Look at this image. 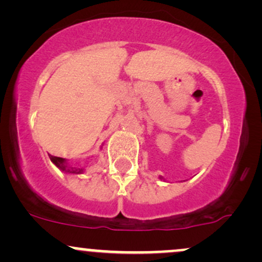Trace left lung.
Masks as SVG:
<instances>
[{
    "instance_id": "8db88e82",
    "label": "left lung",
    "mask_w": 262,
    "mask_h": 262,
    "mask_svg": "<svg viewBox=\"0 0 262 262\" xmlns=\"http://www.w3.org/2000/svg\"><path fill=\"white\" fill-rule=\"evenodd\" d=\"M160 179H162V177H160Z\"/></svg>"
}]
</instances>
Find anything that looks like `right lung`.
<instances>
[{
  "label": "right lung",
  "instance_id": "add662e5",
  "mask_svg": "<svg viewBox=\"0 0 262 262\" xmlns=\"http://www.w3.org/2000/svg\"><path fill=\"white\" fill-rule=\"evenodd\" d=\"M49 158H50V160H52L53 164L55 165L56 167H59L61 171H64V172H68V173H82L83 172L82 167L69 166V164L66 162V159L58 158V156H53V155H49Z\"/></svg>",
  "mask_w": 262,
  "mask_h": 262
}]
</instances>
